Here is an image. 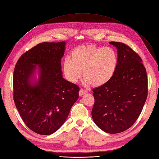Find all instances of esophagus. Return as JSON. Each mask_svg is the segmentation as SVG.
<instances>
[{
    "instance_id": "34e87169",
    "label": "esophagus",
    "mask_w": 159,
    "mask_h": 159,
    "mask_svg": "<svg viewBox=\"0 0 159 159\" xmlns=\"http://www.w3.org/2000/svg\"><path fill=\"white\" fill-rule=\"evenodd\" d=\"M87 92H87V90H85V89H84L81 88V89H80V90L79 94H80V96H82V95H84V94L86 93Z\"/></svg>"
}]
</instances>
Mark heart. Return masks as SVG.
Listing matches in <instances>:
<instances>
[{
	"label": "heart",
	"mask_w": 159,
	"mask_h": 159,
	"mask_svg": "<svg viewBox=\"0 0 159 159\" xmlns=\"http://www.w3.org/2000/svg\"><path fill=\"white\" fill-rule=\"evenodd\" d=\"M118 64V54L110 47L79 46L63 62V71L70 82H76L81 75L84 83L95 86L108 83L114 76Z\"/></svg>",
	"instance_id": "obj_1"
}]
</instances>
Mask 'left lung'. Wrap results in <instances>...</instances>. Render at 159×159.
<instances>
[{
  "instance_id": "left-lung-1",
  "label": "left lung",
  "mask_w": 159,
  "mask_h": 159,
  "mask_svg": "<svg viewBox=\"0 0 159 159\" xmlns=\"http://www.w3.org/2000/svg\"><path fill=\"white\" fill-rule=\"evenodd\" d=\"M110 43L117 48L118 67L108 83L92 89V116L103 131L117 134L130 128L140 116L147 98L148 79L138 53L123 43Z\"/></svg>"
}]
</instances>
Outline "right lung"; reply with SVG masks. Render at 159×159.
Masks as SVG:
<instances>
[{
	"mask_svg": "<svg viewBox=\"0 0 159 159\" xmlns=\"http://www.w3.org/2000/svg\"><path fill=\"white\" fill-rule=\"evenodd\" d=\"M66 42H43L23 53L13 74V100L21 118L32 131L49 135L65 122L80 88L62 76ZM36 65L40 78L31 81Z\"/></svg>",
	"mask_w": 159,
	"mask_h": 159,
	"instance_id": "obj_1",
	"label": "right lung"
}]
</instances>
